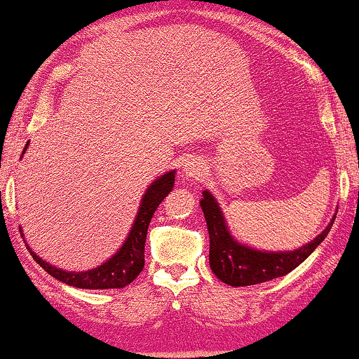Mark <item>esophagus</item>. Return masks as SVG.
Here are the masks:
<instances>
[{
    "instance_id": "34e87169",
    "label": "esophagus",
    "mask_w": 359,
    "mask_h": 359,
    "mask_svg": "<svg viewBox=\"0 0 359 359\" xmlns=\"http://www.w3.org/2000/svg\"><path fill=\"white\" fill-rule=\"evenodd\" d=\"M205 166L199 158H191L183 166V175L188 180H199L204 175Z\"/></svg>"
}]
</instances>
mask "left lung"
Masks as SVG:
<instances>
[{
    "mask_svg": "<svg viewBox=\"0 0 359 359\" xmlns=\"http://www.w3.org/2000/svg\"><path fill=\"white\" fill-rule=\"evenodd\" d=\"M199 204L209 230L210 269L220 281L233 287L252 286V284L286 276L325 240L337 217L333 215L325 230H322L320 235L302 245L301 248L289 250V252H264L240 243L230 233L222 209L209 189L203 191Z\"/></svg>",
    "mask_w": 359,
    "mask_h": 359,
    "instance_id": "8db88e82",
    "label": "left lung"
}]
</instances>
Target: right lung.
Instances as JSON below:
<instances>
[{"instance_id": "add662e5", "label": "right lung", "mask_w": 359, "mask_h": 359, "mask_svg": "<svg viewBox=\"0 0 359 359\" xmlns=\"http://www.w3.org/2000/svg\"><path fill=\"white\" fill-rule=\"evenodd\" d=\"M29 142L24 147L22 155L26 154ZM21 155V156H22ZM175 170L166 171L147 188L145 194L142 196L139 210L134 219V224L127 233V237L122 243V247L112 255L109 259L100 266L86 269V271H67V269L57 268L53 264L43 262L41 257H37L36 252L26 243L32 258L46 269V271L58 281L68 284V286L80 287V289H121L130 284L139 276L145 264V240L147 230H149L150 220L154 217L156 208L163 201L168 193H171L175 184ZM22 232V229L19 227ZM24 237V233H21ZM26 242V240H24Z\"/></svg>"}]
</instances>
